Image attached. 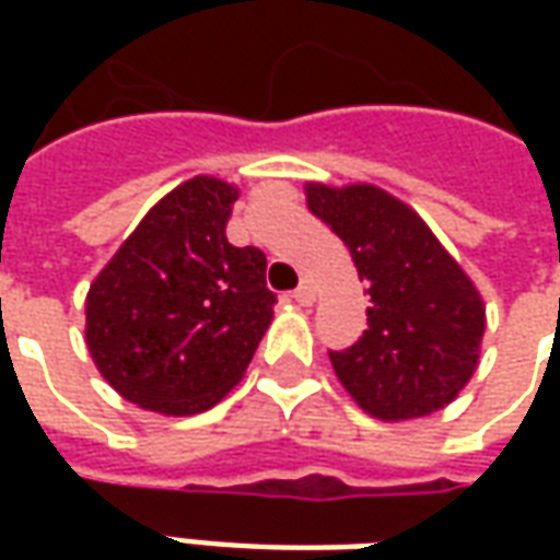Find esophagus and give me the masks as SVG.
<instances>
[{"instance_id": "34e87169", "label": "esophagus", "mask_w": 560, "mask_h": 560, "mask_svg": "<svg viewBox=\"0 0 560 560\" xmlns=\"http://www.w3.org/2000/svg\"><path fill=\"white\" fill-rule=\"evenodd\" d=\"M293 300H296V303L305 305V308H308V305L315 303V288H312V284L305 281V284H300V288L293 291Z\"/></svg>"}]
</instances>
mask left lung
Instances as JSON below:
<instances>
[{
    "label": "left lung",
    "mask_w": 560,
    "mask_h": 560,
    "mask_svg": "<svg viewBox=\"0 0 560 560\" xmlns=\"http://www.w3.org/2000/svg\"><path fill=\"white\" fill-rule=\"evenodd\" d=\"M305 203L351 252L369 293L360 341L329 363L360 408L384 422L444 411L480 365L486 303L405 200L372 183H305Z\"/></svg>",
    "instance_id": "left-lung-1"
}]
</instances>
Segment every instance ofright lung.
<instances>
[{
	"label": "right lung",
	"instance_id": "right-lung-1",
	"mask_svg": "<svg viewBox=\"0 0 560 560\" xmlns=\"http://www.w3.org/2000/svg\"><path fill=\"white\" fill-rule=\"evenodd\" d=\"M240 188L200 173L140 219L86 293V348L143 411L191 417L219 405L272 324L267 257L228 243Z\"/></svg>",
	"mask_w": 560,
	"mask_h": 560
}]
</instances>
